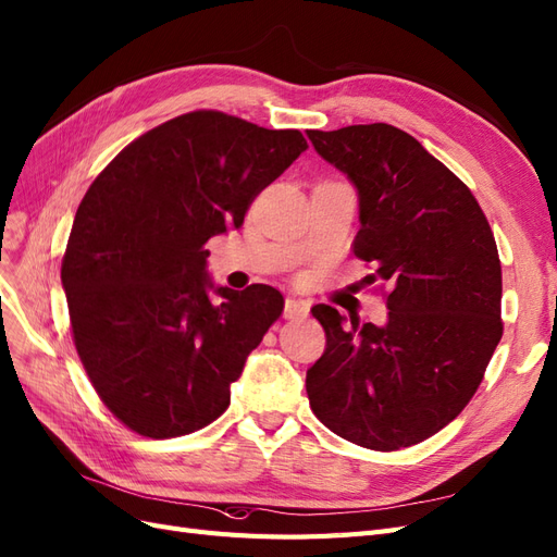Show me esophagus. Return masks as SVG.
Listing matches in <instances>:
<instances>
[{
    "label": "esophagus",
    "mask_w": 557,
    "mask_h": 557,
    "mask_svg": "<svg viewBox=\"0 0 557 557\" xmlns=\"http://www.w3.org/2000/svg\"><path fill=\"white\" fill-rule=\"evenodd\" d=\"M309 313V305L305 299H297V297H288L285 299V309L283 315L288 320H299V318H307Z\"/></svg>",
    "instance_id": "1"
}]
</instances>
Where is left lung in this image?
I'll list each match as a JSON object with an SVG mask.
<instances>
[{
	"label": "left lung",
	"instance_id": "obj_1",
	"mask_svg": "<svg viewBox=\"0 0 557 557\" xmlns=\"http://www.w3.org/2000/svg\"><path fill=\"white\" fill-rule=\"evenodd\" d=\"M315 153L358 193L352 252L387 285L383 325L327 305L325 352L307 372L320 423L372 450L425 442L467 407L502 339V267L479 201L393 125L309 129Z\"/></svg>",
	"mask_w": 557,
	"mask_h": 557
}]
</instances>
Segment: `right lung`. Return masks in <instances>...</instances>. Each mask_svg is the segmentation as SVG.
<instances>
[{"label": "right lung", "mask_w": 557, "mask_h": 557, "mask_svg": "<svg viewBox=\"0 0 557 557\" xmlns=\"http://www.w3.org/2000/svg\"><path fill=\"white\" fill-rule=\"evenodd\" d=\"M307 148L297 129L193 111L141 134L92 181L62 288L78 358L129 430L170 440L230 407V385L283 295L264 283L215 285L207 242L239 230L250 201Z\"/></svg>", "instance_id": "1"}]
</instances>
